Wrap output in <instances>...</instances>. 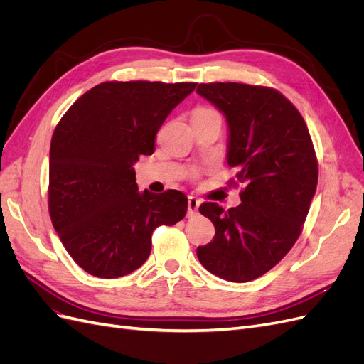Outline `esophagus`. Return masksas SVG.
Wrapping results in <instances>:
<instances>
[{
  "instance_id": "obj_1",
  "label": "esophagus",
  "mask_w": 364,
  "mask_h": 364,
  "mask_svg": "<svg viewBox=\"0 0 364 364\" xmlns=\"http://www.w3.org/2000/svg\"><path fill=\"white\" fill-rule=\"evenodd\" d=\"M199 205H200V200L190 196L188 197V215H194L197 213V209H199Z\"/></svg>"
}]
</instances>
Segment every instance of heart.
Returning a JSON list of instances; mask_svg holds the SVG:
<instances>
[{"label": "heart", "mask_w": 364, "mask_h": 364, "mask_svg": "<svg viewBox=\"0 0 364 364\" xmlns=\"http://www.w3.org/2000/svg\"><path fill=\"white\" fill-rule=\"evenodd\" d=\"M209 115H218L214 109H209V107H196L193 111V117L191 119H197V118H203V117H209Z\"/></svg>", "instance_id": "obj_1"}]
</instances>
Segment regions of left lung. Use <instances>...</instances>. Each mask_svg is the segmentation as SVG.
<instances>
[{
	"label": "left lung",
	"instance_id": "8db88e82",
	"mask_svg": "<svg viewBox=\"0 0 364 364\" xmlns=\"http://www.w3.org/2000/svg\"><path fill=\"white\" fill-rule=\"evenodd\" d=\"M197 94L226 115L228 165L237 170L229 183L243 185L235 208L200 205L215 235L197 258L218 278L249 282L277 266L302 232L318 178L314 146L299 111L273 87L215 82L200 83Z\"/></svg>",
	"mask_w": 364,
	"mask_h": 364
}]
</instances>
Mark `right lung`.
Instances as JSON below:
<instances>
[{
    "instance_id": "obj_1",
    "label": "right lung",
    "mask_w": 364,
    "mask_h": 364,
    "mask_svg": "<svg viewBox=\"0 0 364 364\" xmlns=\"http://www.w3.org/2000/svg\"><path fill=\"white\" fill-rule=\"evenodd\" d=\"M197 83L103 82L60 118L50 146L48 211L71 258L92 277L139 269L151 234L186 214L178 190L138 191L134 164L155 151L159 127Z\"/></svg>"
}]
</instances>
